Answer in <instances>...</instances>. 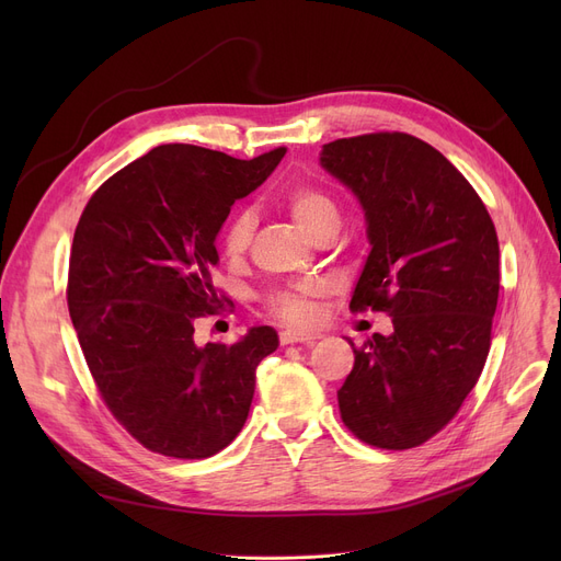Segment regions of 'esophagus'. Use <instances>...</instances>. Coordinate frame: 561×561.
Segmentation results:
<instances>
[{"label": "esophagus", "instance_id": "34e87169", "mask_svg": "<svg viewBox=\"0 0 561 561\" xmlns=\"http://www.w3.org/2000/svg\"><path fill=\"white\" fill-rule=\"evenodd\" d=\"M316 334H307V332H300V330H284L279 334V343L282 345H293V343H307V345H313L316 343Z\"/></svg>", "mask_w": 561, "mask_h": 561}]
</instances>
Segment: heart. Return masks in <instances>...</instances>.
Segmentation results:
<instances>
[{
  "label": "heart",
  "mask_w": 561,
  "mask_h": 561,
  "mask_svg": "<svg viewBox=\"0 0 561 561\" xmlns=\"http://www.w3.org/2000/svg\"><path fill=\"white\" fill-rule=\"evenodd\" d=\"M284 206L290 218L298 222V227L313 236L318 229L325 225H339V209L334 199L311 186H296L284 195ZM254 220L250 211L236 214L222 233V250L229 259H241L252 241ZM322 288L318 284H302L298 288L275 290L265 300L271 313L286 322H296V325H307L316 318V298H320Z\"/></svg>",
  "instance_id": "obj_1"
}]
</instances>
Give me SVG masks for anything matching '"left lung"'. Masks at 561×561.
<instances>
[{
	"label": "left lung",
	"mask_w": 561,
	"mask_h": 561,
	"mask_svg": "<svg viewBox=\"0 0 561 561\" xmlns=\"http://www.w3.org/2000/svg\"><path fill=\"white\" fill-rule=\"evenodd\" d=\"M320 165L359 199L370 252L352 311H385L389 336L355 347L339 389L347 430L407 450L444 430L491 345L500 248L484 202L425 140L379 131L322 145Z\"/></svg>",
	"instance_id": "8db88e82"
}]
</instances>
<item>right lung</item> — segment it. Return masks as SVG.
<instances>
[{
	"instance_id": "right-lung-1",
	"label": "right lung",
	"mask_w": 561,
	"mask_h": 561,
	"mask_svg": "<svg viewBox=\"0 0 561 561\" xmlns=\"http://www.w3.org/2000/svg\"><path fill=\"white\" fill-rule=\"evenodd\" d=\"M277 147L250 161L197 145H159L88 199L70 254L68 309L98 391L147 450L204 459L245 425L254 373L277 332L197 345L214 313L216 236L231 204L268 180Z\"/></svg>"
}]
</instances>
